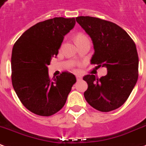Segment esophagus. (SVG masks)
<instances>
[{
	"label": "esophagus",
	"mask_w": 146,
	"mask_h": 146,
	"mask_svg": "<svg viewBox=\"0 0 146 146\" xmlns=\"http://www.w3.org/2000/svg\"><path fill=\"white\" fill-rule=\"evenodd\" d=\"M76 80H81L82 79V76H80V75H76Z\"/></svg>",
	"instance_id": "34e87169"
}]
</instances>
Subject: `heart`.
<instances>
[{"instance_id":"b5f03b06","label":"heart","mask_w":146,"mask_h":146,"mask_svg":"<svg viewBox=\"0 0 146 146\" xmlns=\"http://www.w3.org/2000/svg\"><path fill=\"white\" fill-rule=\"evenodd\" d=\"M75 40H76V44L83 42H85V41H89L88 38H87L85 35L81 34V33H79V34L76 35V38H75Z\"/></svg>"}]
</instances>
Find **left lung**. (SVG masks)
Returning <instances> with one entry per match:
<instances>
[{
  "mask_svg": "<svg viewBox=\"0 0 146 146\" xmlns=\"http://www.w3.org/2000/svg\"><path fill=\"white\" fill-rule=\"evenodd\" d=\"M76 22L92 39L94 54L91 64L105 66L106 76H84L88 84L84 98L99 111L108 112L124 104L139 76L136 46L125 30L111 21L90 16L76 18Z\"/></svg>",
  "mask_w": 146,
  "mask_h": 146,
  "instance_id": "left-lung-1",
  "label": "left lung"
}]
</instances>
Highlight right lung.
I'll return each mask as SVG.
<instances>
[{
	"label": "right lung",
	"instance_id": "add662e5",
	"mask_svg": "<svg viewBox=\"0 0 146 146\" xmlns=\"http://www.w3.org/2000/svg\"><path fill=\"white\" fill-rule=\"evenodd\" d=\"M75 18H54L35 25L13 46L11 81L24 106L40 116H51L62 109L76 76L69 72L50 78L48 66L56 56L64 36Z\"/></svg>",
	"mask_w": 146,
	"mask_h": 146
}]
</instances>
